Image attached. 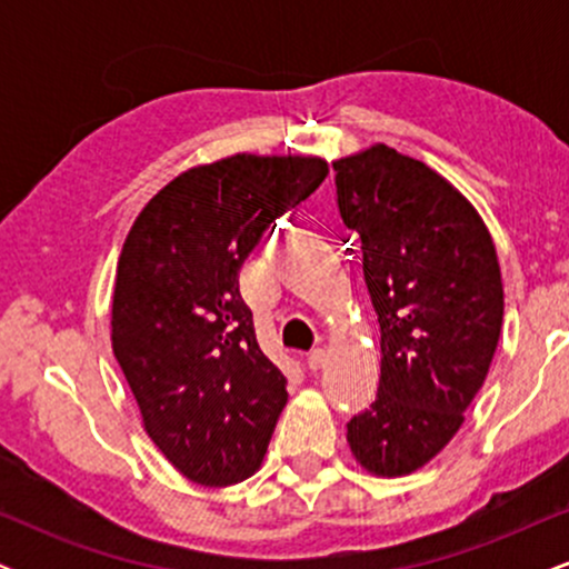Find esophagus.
<instances>
[{
	"label": "esophagus",
	"instance_id": "1",
	"mask_svg": "<svg viewBox=\"0 0 569 569\" xmlns=\"http://www.w3.org/2000/svg\"><path fill=\"white\" fill-rule=\"evenodd\" d=\"M307 367H310L312 371L323 369V367H326V352H323L321 348H316V350L307 352Z\"/></svg>",
	"mask_w": 569,
	"mask_h": 569
}]
</instances>
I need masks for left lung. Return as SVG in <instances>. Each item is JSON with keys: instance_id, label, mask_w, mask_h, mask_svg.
Wrapping results in <instances>:
<instances>
[{"instance_id": "left-lung-1", "label": "left lung", "mask_w": 569, "mask_h": 569, "mask_svg": "<svg viewBox=\"0 0 569 569\" xmlns=\"http://www.w3.org/2000/svg\"><path fill=\"white\" fill-rule=\"evenodd\" d=\"M331 166L382 350L348 443L363 471L398 479L455 439L485 385L502 326L498 251L473 202L422 160L371 143Z\"/></svg>"}]
</instances>
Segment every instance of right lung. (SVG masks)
<instances>
[{
	"mask_svg": "<svg viewBox=\"0 0 569 569\" xmlns=\"http://www.w3.org/2000/svg\"><path fill=\"white\" fill-rule=\"evenodd\" d=\"M329 173L316 154L238 152L179 173L130 227L117 259L112 350L141 426L200 487H230L262 466L289 401L264 356L238 272L272 219Z\"/></svg>",
	"mask_w": 569,
	"mask_h": 569,
	"instance_id": "obj_1",
	"label": "right lung"
}]
</instances>
